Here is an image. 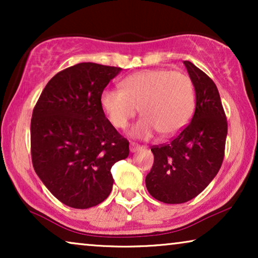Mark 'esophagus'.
<instances>
[{"mask_svg": "<svg viewBox=\"0 0 258 258\" xmlns=\"http://www.w3.org/2000/svg\"><path fill=\"white\" fill-rule=\"evenodd\" d=\"M129 147H130V153H136V151H139V150L142 149V147L139 146V144L134 143V142L130 143Z\"/></svg>", "mask_w": 258, "mask_h": 258, "instance_id": "obj_1", "label": "esophagus"}]
</instances>
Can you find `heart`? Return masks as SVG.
Returning a JSON list of instances; mask_svg holds the SVG:
<instances>
[{
    "mask_svg": "<svg viewBox=\"0 0 258 258\" xmlns=\"http://www.w3.org/2000/svg\"><path fill=\"white\" fill-rule=\"evenodd\" d=\"M102 110L116 128H125L140 110L143 116L129 129L134 139L146 140L157 132L174 136L188 124L195 109V91L185 74L169 69L134 73L121 82V90L105 89Z\"/></svg>",
    "mask_w": 258,
    "mask_h": 258,
    "instance_id": "heart-1",
    "label": "heart"
}]
</instances>
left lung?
I'll return each mask as SVG.
<instances>
[{"label":"left lung","instance_id":"1","mask_svg":"<svg viewBox=\"0 0 258 258\" xmlns=\"http://www.w3.org/2000/svg\"><path fill=\"white\" fill-rule=\"evenodd\" d=\"M195 88L191 122L170 143L151 148L154 165L146 177L148 191L168 204L188 202L209 185L224 157L228 123L216 84L184 61Z\"/></svg>","mask_w":258,"mask_h":258}]
</instances>
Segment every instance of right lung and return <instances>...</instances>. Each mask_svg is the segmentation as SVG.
Segmentation results:
<instances>
[{
  "instance_id": "obj_1",
  "label": "right lung",
  "mask_w": 258,
  "mask_h": 258,
  "mask_svg": "<svg viewBox=\"0 0 258 258\" xmlns=\"http://www.w3.org/2000/svg\"><path fill=\"white\" fill-rule=\"evenodd\" d=\"M121 68L84 62L52 77L30 124L31 160L47 189L75 209L95 207L111 192L110 169L129 155V142L102 110L100 97Z\"/></svg>"
}]
</instances>
